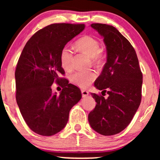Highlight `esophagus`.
Listing matches in <instances>:
<instances>
[{"mask_svg": "<svg viewBox=\"0 0 160 160\" xmlns=\"http://www.w3.org/2000/svg\"><path fill=\"white\" fill-rule=\"evenodd\" d=\"M82 97L83 98H85V97H87V96L89 95V92L87 91V90H85V89H82Z\"/></svg>", "mask_w": 160, "mask_h": 160, "instance_id": "34e87169", "label": "esophagus"}]
</instances>
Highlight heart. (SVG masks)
Segmentation results:
<instances>
[{
	"mask_svg": "<svg viewBox=\"0 0 160 160\" xmlns=\"http://www.w3.org/2000/svg\"><path fill=\"white\" fill-rule=\"evenodd\" d=\"M76 49L82 53L89 57L91 62L94 65H100L103 60L100 45L97 39L91 36H84L75 42ZM60 63L62 68L65 71H71L73 68L72 60L73 53L70 49L65 47L60 52ZM96 74L93 71L76 72L71 76V81L73 84L77 85L81 88H87L91 83L95 79Z\"/></svg>",
	"mask_w": 160,
	"mask_h": 160,
	"instance_id": "heart-1",
	"label": "heart"
}]
</instances>
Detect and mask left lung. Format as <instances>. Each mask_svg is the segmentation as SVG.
Returning a JSON list of instances; mask_svg holds the SVG:
<instances>
[{"label":"left lung","mask_w":160,"mask_h":160,"mask_svg":"<svg viewBox=\"0 0 160 160\" xmlns=\"http://www.w3.org/2000/svg\"><path fill=\"white\" fill-rule=\"evenodd\" d=\"M91 27L103 37L107 60L95 82L102 95L91 93L97 104L89 113V123L100 134L113 135L129 125L141 104L143 74L134 48L117 28L100 23Z\"/></svg>","instance_id":"8db88e82"}]
</instances>
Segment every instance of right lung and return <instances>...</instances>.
Here are the masks:
<instances>
[{"instance_id":"right-lung-1","label":"right lung","mask_w":160,"mask_h":160,"mask_svg":"<svg viewBox=\"0 0 160 160\" xmlns=\"http://www.w3.org/2000/svg\"><path fill=\"white\" fill-rule=\"evenodd\" d=\"M84 24L55 23L37 31L24 47L15 71L16 100L28 126L37 134L51 136L62 130L69 112L82 98L81 90L60 77L65 71L60 52L84 29ZM63 87L59 95L51 85Z\"/></svg>"}]
</instances>
